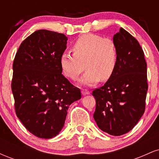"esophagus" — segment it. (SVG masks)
Here are the masks:
<instances>
[{"instance_id":"1","label":"esophagus","mask_w":159,"mask_h":159,"mask_svg":"<svg viewBox=\"0 0 159 159\" xmlns=\"http://www.w3.org/2000/svg\"><path fill=\"white\" fill-rule=\"evenodd\" d=\"M81 93H82V95H84H84H88V94H90V91L87 90V89H82Z\"/></svg>"}]
</instances>
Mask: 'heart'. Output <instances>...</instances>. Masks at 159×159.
Instances as JSON below:
<instances>
[{
  "label": "heart",
  "mask_w": 159,
  "mask_h": 159,
  "mask_svg": "<svg viewBox=\"0 0 159 159\" xmlns=\"http://www.w3.org/2000/svg\"><path fill=\"white\" fill-rule=\"evenodd\" d=\"M72 49L74 54L63 53L60 58L66 77L76 80L85 68L87 71L81 79L84 84L93 85L99 80L107 81L112 77L118 61L117 47L112 39L84 34L75 40Z\"/></svg>",
  "instance_id": "obj_1"
}]
</instances>
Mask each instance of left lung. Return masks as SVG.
<instances>
[{"mask_svg": "<svg viewBox=\"0 0 159 159\" xmlns=\"http://www.w3.org/2000/svg\"><path fill=\"white\" fill-rule=\"evenodd\" d=\"M118 61L113 76L92 94L98 128L114 136L130 132L145 111L148 90L147 62L138 41L120 27L114 36Z\"/></svg>", "mask_w": 159, "mask_h": 159, "instance_id": "obj_1", "label": "left lung"}]
</instances>
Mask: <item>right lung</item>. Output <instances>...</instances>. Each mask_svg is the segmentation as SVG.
<instances>
[{"label": "right lung", "instance_id": "obj_1", "mask_svg": "<svg viewBox=\"0 0 159 159\" xmlns=\"http://www.w3.org/2000/svg\"><path fill=\"white\" fill-rule=\"evenodd\" d=\"M66 41L63 34L38 30L21 43L14 58L11 88L16 116L40 138L61 132L69 106L81 98L80 89L62 75L60 58Z\"/></svg>", "mask_w": 159, "mask_h": 159}]
</instances>
